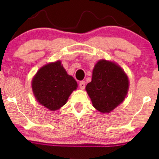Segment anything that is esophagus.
Wrapping results in <instances>:
<instances>
[{
    "label": "esophagus",
    "mask_w": 159,
    "mask_h": 159,
    "mask_svg": "<svg viewBox=\"0 0 159 159\" xmlns=\"http://www.w3.org/2000/svg\"><path fill=\"white\" fill-rule=\"evenodd\" d=\"M79 85H80V88L82 89H84V88H85V82L84 81H80V83H79Z\"/></svg>",
    "instance_id": "esophagus-1"
}]
</instances>
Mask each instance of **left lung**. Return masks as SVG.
Returning a JSON list of instances; mask_svg holds the SVG:
<instances>
[{"instance_id":"obj_1","label":"left lung","mask_w":159,"mask_h":159,"mask_svg":"<svg viewBox=\"0 0 159 159\" xmlns=\"http://www.w3.org/2000/svg\"><path fill=\"white\" fill-rule=\"evenodd\" d=\"M129 88L127 76L114 63L101 60L93 71L86 90L93 105L102 113H109L125 98Z\"/></svg>"}]
</instances>
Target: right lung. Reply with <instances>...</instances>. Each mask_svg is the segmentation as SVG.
Wrapping results in <instances>:
<instances>
[{"label":"right lung","mask_w":159,"mask_h":159,"mask_svg":"<svg viewBox=\"0 0 159 159\" xmlns=\"http://www.w3.org/2000/svg\"><path fill=\"white\" fill-rule=\"evenodd\" d=\"M32 87L37 101L49 110L55 111L66 103L77 83L58 61L42 67L32 80Z\"/></svg>","instance_id":"1"}]
</instances>
